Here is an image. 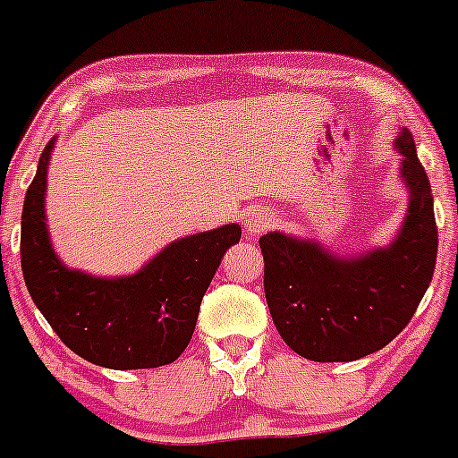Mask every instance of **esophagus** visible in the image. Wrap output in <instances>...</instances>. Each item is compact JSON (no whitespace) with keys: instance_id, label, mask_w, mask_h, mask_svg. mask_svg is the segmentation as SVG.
Masks as SVG:
<instances>
[{"instance_id":"obj_1","label":"esophagus","mask_w":458,"mask_h":458,"mask_svg":"<svg viewBox=\"0 0 458 458\" xmlns=\"http://www.w3.org/2000/svg\"><path fill=\"white\" fill-rule=\"evenodd\" d=\"M270 225H273V216H270L268 210H250L248 216H245V236L257 238L259 233H264Z\"/></svg>"}]
</instances>
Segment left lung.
Masks as SVG:
<instances>
[{
	"label": "left lung",
	"mask_w": 458,
	"mask_h": 458,
	"mask_svg": "<svg viewBox=\"0 0 458 458\" xmlns=\"http://www.w3.org/2000/svg\"><path fill=\"white\" fill-rule=\"evenodd\" d=\"M406 216L387 245L339 254L314 241L268 232L264 289L279 337L314 362H351L376 353L402 333L434 277L438 229L431 183L415 141L402 128L392 141Z\"/></svg>",
	"instance_id": "8db88e82"
}]
</instances>
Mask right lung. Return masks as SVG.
I'll use <instances>...</instances> for the list:
<instances>
[{
	"instance_id": "obj_1",
	"label": "right lung",
	"mask_w": 458,
	"mask_h": 458,
	"mask_svg": "<svg viewBox=\"0 0 458 458\" xmlns=\"http://www.w3.org/2000/svg\"><path fill=\"white\" fill-rule=\"evenodd\" d=\"M52 137L24 194L20 257L31 301L72 353L107 369L172 365L190 344L199 305L241 225H222L167 242L131 275H93L59 259L47 229Z\"/></svg>"
}]
</instances>
